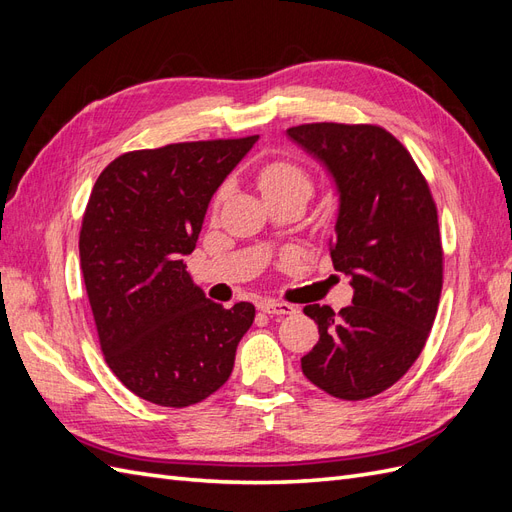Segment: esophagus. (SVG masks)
I'll use <instances>...</instances> for the list:
<instances>
[{
    "label": "esophagus",
    "mask_w": 512,
    "mask_h": 512,
    "mask_svg": "<svg viewBox=\"0 0 512 512\" xmlns=\"http://www.w3.org/2000/svg\"><path fill=\"white\" fill-rule=\"evenodd\" d=\"M260 309L265 314H275V316H288V314L297 312V309H294L290 303H282V301H262Z\"/></svg>",
    "instance_id": "34e87169"
}]
</instances>
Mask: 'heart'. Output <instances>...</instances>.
Segmentation results:
<instances>
[{
    "label": "heart",
    "instance_id": "obj_1",
    "mask_svg": "<svg viewBox=\"0 0 512 512\" xmlns=\"http://www.w3.org/2000/svg\"><path fill=\"white\" fill-rule=\"evenodd\" d=\"M258 188L260 192L265 194L267 200H275V198H301L307 200L314 192V181L312 175L307 170L290 160H271L265 166L258 170ZM228 194V185L218 192L215 196V207H218L224 196Z\"/></svg>",
    "mask_w": 512,
    "mask_h": 512
}]
</instances>
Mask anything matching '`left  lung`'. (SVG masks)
<instances>
[{"label":"left lung","mask_w":512,"mask_h":512,"mask_svg":"<svg viewBox=\"0 0 512 512\" xmlns=\"http://www.w3.org/2000/svg\"><path fill=\"white\" fill-rule=\"evenodd\" d=\"M286 134L335 181L331 258L354 288L339 314L305 305L320 339L301 369L337 399L374 397L412 367L436 320L444 258L436 203L408 149L380 126L324 121Z\"/></svg>","instance_id":"1"}]
</instances>
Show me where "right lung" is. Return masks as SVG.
I'll return each mask as SVG.
<instances>
[{"label": "right lung", "instance_id": "right-lung-1", "mask_svg": "<svg viewBox=\"0 0 512 512\" xmlns=\"http://www.w3.org/2000/svg\"><path fill=\"white\" fill-rule=\"evenodd\" d=\"M258 136L130 151L91 190L79 252L104 361L151 404L185 408L230 378L252 303L222 307L183 265L213 194Z\"/></svg>", "mask_w": 512, "mask_h": 512}]
</instances>
